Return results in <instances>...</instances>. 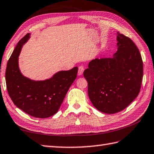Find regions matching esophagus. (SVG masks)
Instances as JSON below:
<instances>
[{
  "label": "esophagus",
  "mask_w": 154,
  "mask_h": 154,
  "mask_svg": "<svg viewBox=\"0 0 154 154\" xmlns=\"http://www.w3.org/2000/svg\"><path fill=\"white\" fill-rule=\"evenodd\" d=\"M84 71V67L83 66H79V69H78V75H81Z\"/></svg>",
  "instance_id": "esophagus-1"
}]
</instances>
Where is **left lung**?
Instances as JSON below:
<instances>
[{"label": "left lung", "mask_w": 154, "mask_h": 154, "mask_svg": "<svg viewBox=\"0 0 154 154\" xmlns=\"http://www.w3.org/2000/svg\"><path fill=\"white\" fill-rule=\"evenodd\" d=\"M117 34V51L113 57L93 59L83 72L90 101L108 114L125 109L137 97L143 79L139 49L130 38Z\"/></svg>", "instance_id": "left-lung-1"}]
</instances>
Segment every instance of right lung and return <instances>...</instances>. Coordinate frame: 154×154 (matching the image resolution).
<instances>
[{
  "instance_id": "add662e5",
  "label": "right lung",
  "mask_w": 154,
  "mask_h": 154,
  "mask_svg": "<svg viewBox=\"0 0 154 154\" xmlns=\"http://www.w3.org/2000/svg\"><path fill=\"white\" fill-rule=\"evenodd\" d=\"M29 38L28 33L20 39L7 63V89L18 108L32 117L47 118L58 111L69 87L76 79L78 67L59 71L45 81H34L23 76L19 67V56L23 45Z\"/></svg>"
}]
</instances>
